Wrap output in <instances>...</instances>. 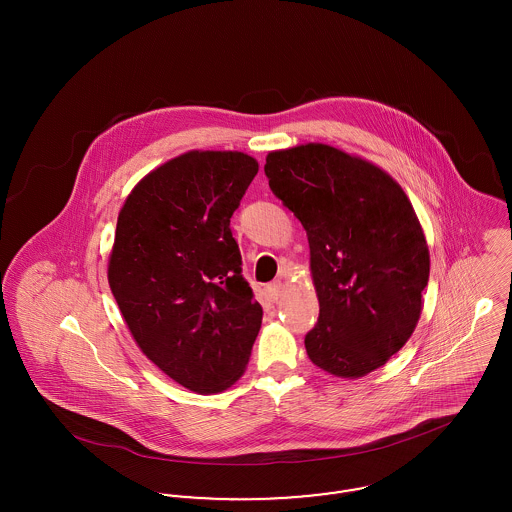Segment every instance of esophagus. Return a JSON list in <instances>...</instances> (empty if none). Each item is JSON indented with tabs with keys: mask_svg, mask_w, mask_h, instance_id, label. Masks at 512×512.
I'll use <instances>...</instances> for the list:
<instances>
[{
	"mask_svg": "<svg viewBox=\"0 0 512 512\" xmlns=\"http://www.w3.org/2000/svg\"><path fill=\"white\" fill-rule=\"evenodd\" d=\"M268 297L272 299V301H278L280 297H282V292H284V286H282V282H272L270 286L267 288Z\"/></svg>",
	"mask_w": 512,
	"mask_h": 512,
	"instance_id": "1",
	"label": "esophagus"
}]
</instances>
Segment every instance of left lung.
<instances>
[{"label":"left lung","instance_id":"obj_1","mask_svg":"<svg viewBox=\"0 0 512 512\" xmlns=\"http://www.w3.org/2000/svg\"><path fill=\"white\" fill-rule=\"evenodd\" d=\"M265 174L309 240L320 305L309 359L349 380L386 365L418 324L430 276L409 197L374 163L326 144L270 151Z\"/></svg>","mask_w":512,"mask_h":512}]
</instances>
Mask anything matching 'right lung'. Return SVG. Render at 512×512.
Instances as JSON below:
<instances>
[{
	"label": "right lung",
	"mask_w": 512,
	"mask_h": 512,
	"mask_svg": "<svg viewBox=\"0 0 512 512\" xmlns=\"http://www.w3.org/2000/svg\"><path fill=\"white\" fill-rule=\"evenodd\" d=\"M257 171L242 151H186L146 174L119 213L111 292L142 353L190 391L238 382L261 328L230 230Z\"/></svg>",
	"instance_id": "1"
}]
</instances>
